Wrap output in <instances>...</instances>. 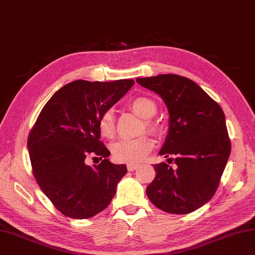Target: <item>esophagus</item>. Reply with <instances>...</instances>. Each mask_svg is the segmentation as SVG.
<instances>
[{
	"instance_id": "34e87169",
	"label": "esophagus",
	"mask_w": 255,
	"mask_h": 255,
	"mask_svg": "<svg viewBox=\"0 0 255 255\" xmlns=\"http://www.w3.org/2000/svg\"><path fill=\"white\" fill-rule=\"evenodd\" d=\"M138 164H132V163H130V164H128L127 165V169L129 170V172H132V170H135V169H137L138 168Z\"/></svg>"
}]
</instances>
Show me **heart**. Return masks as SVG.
<instances>
[{
	"label": "heart",
	"mask_w": 255,
	"mask_h": 255,
	"mask_svg": "<svg viewBox=\"0 0 255 255\" xmlns=\"http://www.w3.org/2000/svg\"><path fill=\"white\" fill-rule=\"evenodd\" d=\"M129 107L133 113L140 116L146 120V127L150 132H158L159 125L152 122L150 118L157 113V105L152 99L148 97H136L130 100ZM98 128L101 136L110 138L115 133V115L112 109L106 110L100 116ZM154 148V141L149 137L142 136L136 139H122L117 141L113 147V152L116 159L128 163H137L140 161L148 152Z\"/></svg>",
	"instance_id": "obj_1"
}]
</instances>
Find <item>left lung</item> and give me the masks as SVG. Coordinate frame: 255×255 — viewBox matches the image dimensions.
Instances as JSON below:
<instances>
[{"instance_id": "obj_1", "label": "left lung", "mask_w": 255, "mask_h": 255, "mask_svg": "<svg viewBox=\"0 0 255 255\" xmlns=\"http://www.w3.org/2000/svg\"><path fill=\"white\" fill-rule=\"evenodd\" d=\"M136 81L159 95L168 109V132L159 155H174L176 164L175 168L164 161L154 165L156 176L146 194L161 211L188 214L213 197L229 160L225 115L188 78L168 73Z\"/></svg>"}]
</instances>
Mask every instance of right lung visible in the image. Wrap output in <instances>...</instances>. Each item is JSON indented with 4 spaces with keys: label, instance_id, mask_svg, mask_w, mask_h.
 Returning <instances> with one entry per match:
<instances>
[{
    "label": "right lung",
    "instance_id": "1",
    "mask_svg": "<svg viewBox=\"0 0 255 255\" xmlns=\"http://www.w3.org/2000/svg\"><path fill=\"white\" fill-rule=\"evenodd\" d=\"M133 83L132 79L72 81L41 110L27 149L36 182L63 215L83 220L104 211L127 174L126 165L107 159L110 151L99 140L98 122ZM89 154L103 161L89 166L85 161Z\"/></svg>",
    "mask_w": 255,
    "mask_h": 255
}]
</instances>
